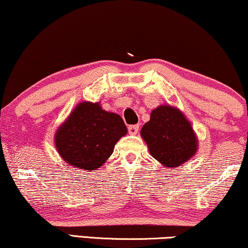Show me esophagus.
I'll return each mask as SVG.
<instances>
[{"label": "esophagus", "instance_id": "esophagus-1", "mask_svg": "<svg viewBox=\"0 0 248 248\" xmlns=\"http://www.w3.org/2000/svg\"><path fill=\"white\" fill-rule=\"evenodd\" d=\"M128 131H129V134H131V135H137L138 131H139V124L129 125Z\"/></svg>", "mask_w": 248, "mask_h": 248}]
</instances>
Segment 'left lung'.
I'll return each mask as SVG.
<instances>
[{"instance_id": "1", "label": "left lung", "mask_w": 248, "mask_h": 248, "mask_svg": "<svg viewBox=\"0 0 248 248\" xmlns=\"http://www.w3.org/2000/svg\"><path fill=\"white\" fill-rule=\"evenodd\" d=\"M140 135L149 153L167 169L181 166L195 154L198 139L186 116L176 108L159 106L142 125Z\"/></svg>"}]
</instances>
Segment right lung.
<instances>
[{
	"instance_id": "add662e5",
	"label": "right lung",
	"mask_w": 248,
	"mask_h": 248,
	"mask_svg": "<svg viewBox=\"0 0 248 248\" xmlns=\"http://www.w3.org/2000/svg\"><path fill=\"white\" fill-rule=\"evenodd\" d=\"M125 134L127 127L119 114L107 112L100 103L81 102L57 129L55 145L66 164L94 170L110 157Z\"/></svg>"
}]
</instances>
